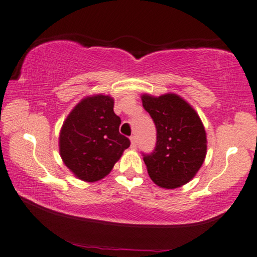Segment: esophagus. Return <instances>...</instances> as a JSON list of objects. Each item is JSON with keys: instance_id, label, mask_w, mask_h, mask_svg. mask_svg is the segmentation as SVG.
Wrapping results in <instances>:
<instances>
[{"instance_id": "esophagus-1", "label": "esophagus", "mask_w": 257, "mask_h": 257, "mask_svg": "<svg viewBox=\"0 0 257 257\" xmlns=\"http://www.w3.org/2000/svg\"><path fill=\"white\" fill-rule=\"evenodd\" d=\"M130 139H131V148L136 150V148H137V138L135 136H132L131 138H130Z\"/></svg>"}]
</instances>
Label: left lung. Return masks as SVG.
I'll return each mask as SVG.
<instances>
[{
  "mask_svg": "<svg viewBox=\"0 0 257 257\" xmlns=\"http://www.w3.org/2000/svg\"><path fill=\"white\" fill-rule=\"evenodd\" d=\"M141 101L156 127L154 151L143 153L150 177L166 189L188 183L206 155V133L199 116L175 94L144 95Z\"/></svg>",
  "mask_w": 257,
  "mask_h": 257,
  "instance_id": "left-lung-1",
  "label": "left lung"
}]
</instances>
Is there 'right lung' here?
I'll return each mask as SVG.
<instances>
[{"label":"right lung","mask_w":257,"mask_h":257,"mask_svg":"<svg viewBox=\"0 0 257 257\" xmlns=\"http://www.w3.org/2000/svg\"><path fill=\"white\" fill-rule=\"evenodd\" d=\"M113 99L96 95L74 107L60 132V155L80 180L99 181L111 172L131 141L119 133Z\"/></svg>","instance_id":"obj_1"}]
</instances>
